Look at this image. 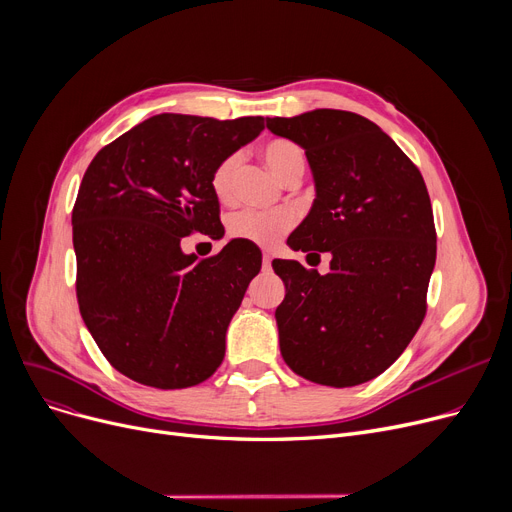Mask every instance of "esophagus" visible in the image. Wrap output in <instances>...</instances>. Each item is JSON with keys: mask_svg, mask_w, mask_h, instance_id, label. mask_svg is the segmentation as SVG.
Returning <instances> with one entry per match:
<instances>
[{"mask_svg": "<svg viewBox=\"0 0 512 512\" xmlns=\"http://www.w3.org/2000/svg\"><path fill=\"white\" fill-rule=\"evenodd\" d=\"M270 265H272V251H263V267L267 270Z\"/></svg>", "mask_w": 512, "mask_h": 512, "instance_id": "esophagus-1", "label": "esophagus"}]
</instances>
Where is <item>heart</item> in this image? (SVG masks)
<instances>
[{
    "mask_svg": "<svg viewBox=\"0 0 512 512\" xmlns=\"http://www.w3.org/2000/svg\"><path fill=\"white\" fill-rule=\"evenodd\" d=\"M265 164L280 180H288L294 174L305 172V151L299 143L290 139H272L261 149ZM240 157L236 153L226 155L215 170L211 172L209 186L220 203H230L234 197V182L238 172ZM294 224V215L288 209H272V211H255L245 209L230 215L228 234L232 238H240L253 242V245H272L282 234H286Z\"/></svg>",
    "mask_w": 512,
    "mask_h": 512,
    "instance_id": "b5f03b06",
    "label": "heart"
}]
</instances>
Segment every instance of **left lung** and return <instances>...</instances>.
Masks as SVG:
<instances>
[{"label":"left lung","instance_id":"left-lung-1","mask_svg":"<svg viewBox=\"0 0 512 512\" xmlns=\"http://www.w3.org/2000/svg\"><path fill=\"white\" fill-rule=\"evenodd\" d=\"M267 128L305 149L315 180L313 207L288 245L332 255L326 276L299 261L272 263L286 286L280 353L321 386L369 382L402 355L427 311L436 226L423 176L378 124L353 112L267 118Z\"/></svg>","mask_w":512,"mask_h":512}]
</instances>
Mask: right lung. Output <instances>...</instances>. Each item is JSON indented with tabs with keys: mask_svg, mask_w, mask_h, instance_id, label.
I'll use <instances>...</instances> for the list:
<instances>
[{
	"mask_svg": "<svg viewBox=\"0 0 512 512\" xmlns=\"http://www.w3.org/2000/svg\"><path fill=\"white\" fill-rule=\"evenodd\" d=\"M261 130V116L159 114L89 164L72 209L76 299L99 351L126 378L188 388L224 361L228 324L261 251L234 238L199 259L180 245L193 232L224 230L211 172Z\"/></svg>",
	"mask_w": 512,
	"mask_h": 512,
	"instance_id": "add662e5",
	"label": "right lung"
}]
</instances>
